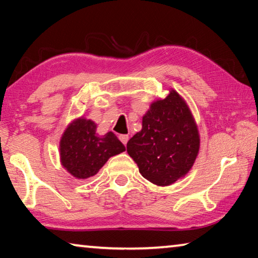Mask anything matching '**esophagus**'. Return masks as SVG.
<instances>
[{"instance_id":"34e87169","label":"esophagus","mask_w":258,"mask_h":258,"mask_svg":"<svg viewBox=\"0 0 258 258\" xmlns=\"http://www.w3.org/2000/svg\"><path fill=\"white\" fill-rule=\"evenodd\" d=\"M119 140L121 142H123V145H126V143H127V141H128V135L127 134H121V135H119Z\"/></svg>"}]
</instances>
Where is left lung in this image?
Segmentation results:
<instances>
[{"mask_svg": "<svg viewBox=\"0 0 258 258\" xmlns=\"http://www.w3.org/2000/svg\"><path fill=\"white\" fill-rule=\"evenodd\" d=\"M127 154L139 172L158 186L184 177L199 154L200 135L189 106L175 90L151 102L142 130L130 139Z\"/></svg>", "mask_w": 258, "mask_h": 258, "instance_id": "obj_1", "label": "left lung"}]
</instances>
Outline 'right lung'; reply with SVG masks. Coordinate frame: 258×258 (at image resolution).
I'll use <instances>...</instances> for the list:
<instances>
[{"mask_svg":"<svg viewBox=\"0 0 258 258\" xmlns=\"http://www.w3.org/2000/svg\"><path fill=\"white\" fill-rule=\"evenodd\" d=\"M60 163L74 177L84 180L97 174L112 156L125 151L115 134L97 133L93 120L78 117L67 125L59 143Z\"/></svg>","mask_w":258,"mask_h":258,"instance_id":"add662e5","label":"right lung"}]
</instances>
